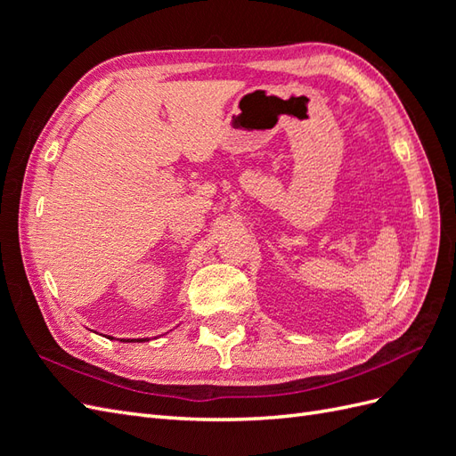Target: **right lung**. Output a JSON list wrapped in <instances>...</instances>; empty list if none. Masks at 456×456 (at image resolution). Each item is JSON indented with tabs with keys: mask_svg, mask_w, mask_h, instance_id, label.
<instances>
[{
	"mask_svg": "<svg viewBox=\"0 0 456 456\" xmlns=\"http://www.w3.org/2000/svg\"><path fill=\"white\" fill-rule=\"evenodd\" d=\"M134 340H136V342H139V340H142V338H134Z\"/></svg>",
	"mask_w": 456,
	"mask_h": 456,
	"instance_id": "obj_1",
	"label": "right lung"
}]
</instances>
